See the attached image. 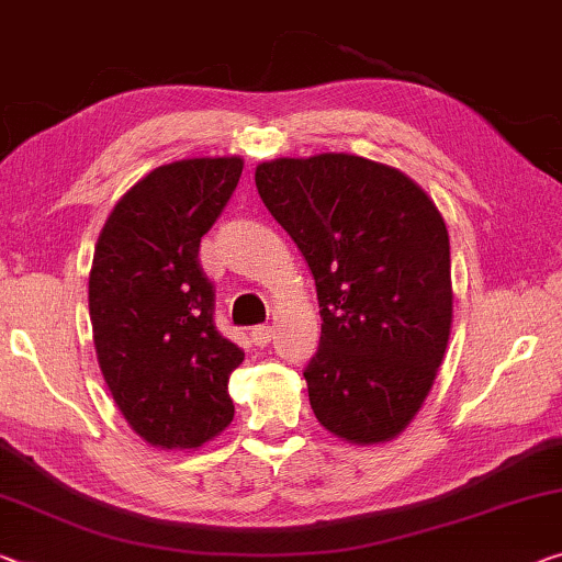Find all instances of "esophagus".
Masks as SVG:
<instances>
[{
	"label": "esophagus",
	"mask_w": 562,
	"mask_h": 562,
	"mask_svg": "<svg viewBox=\"0 0 562 562\" xmlns=\"http://www.w3.org/2000/svg\"><path fill=\"white\" fill-rule=\"evenodd\" d=\"M271 336H273V331H271V326H256V329L251 331V341L256 344V347H266V344L271 341Z\"/></svg>",
	"instance_id": "obj_1"
}]
</instances>
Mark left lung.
<instances>
[{
    "label": "left lung",
    "mask_w": 562,
    "mask_h": 562,
    "mask_svg": "<svg viewBox=\"0 0 562 562\" xmlns=\"http://www.w3.org/2000/svg\"><path fill=\"white\" fill-rule=\"evenodd\" d=\"M256 188L316 281L311 409L347 442H386L422 407L450 339L442 215L404 172L347 153L261 162Z\"/></svg>",
    "instance_id": "left-lung-1"
}]
</instances>
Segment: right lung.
Returning a JSON list of instances; mask_svg holds the SVG:
<instances>
[{
    "mask_svg": "<svg viewBox=\"0 0 562 562\" xmlns=\"http://www.w3.org/2000/svg\"><path fill=\"white\" fill-rule=\"evenodd\" d=\"M244 160L155 168L120 198L94 246L90 322L102 376L145 442L191 450L233 419L228 379L244 349L215 326L201 238L236 191Z\"/></svg>",
    "mask_w": 562,
    "mask_h": 562,
    "instance_id": "obj_1",
    "label": "right lung"
}]
</instances>
